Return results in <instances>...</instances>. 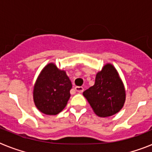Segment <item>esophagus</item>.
Masks as SVG:
<instances>
[{
	"mask_svg": "<svg viewBox=\"0 0 152 152\" xmlns=\"http://www.w3.org/2000/svg\"><path fill=\"white\" fill-rule=\"evenodd\" d=\"M75 91L78 93H82L84 91V88L82 87H75Z\"/></svg>",
	"mask_w": 152,
	"mask_h": 152,
	"instance_id": "1",
	"label": "esophagus"
}]
</instances>
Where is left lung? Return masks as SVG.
<instances>
[{"mask_svg": "<svg viewBox=\"0 0 152 152\" xmlns=\"http://www.w3.org/2000/svg\"><path fill=\"white\" fill-rule=\"evenodd\" d=\"M93 110L100 117H107L119 112L124 105L126 91L117 71L107 64L96 75L94 85L84 91Z\"/></svg>", "mask_w": 152, "mask_h": 152, "instance_id": "obj_1", "label": "left lung"}]
</instances>
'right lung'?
<instances>
[{"label":"right lung","mask_w":152,"mask_h":152,"mask_svg":"<svg viewBox=\"0 0 152 152\" xmlns=\"http://www.w3.org/2000/svg\"><path fill=\"white\" fill-rule=\"evenodd\" d=\"M72 84L64 71L54 64H47L40 73L33 89L35 105L46 115L59 113L67 105Z\"/></svg>","instance_id":"right-lung-1"}]
</instances>
